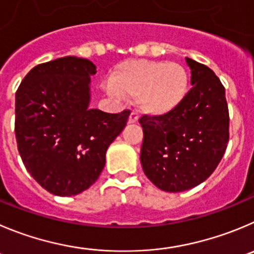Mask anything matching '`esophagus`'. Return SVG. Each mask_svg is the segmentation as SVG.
I'll return each instance as SVG.
<instances>
[{
    "instance_id": "obj_1",
    "label": "esophagus",
    "mask_w": 254,
    "mask_h": 254,
    "mask_svg": "<svg viewBox=\"0 0 254 254\" xmlns=\"http://www.w3.org/2000/svg\"><path fill=\"white\" fill-rule=\"evenodd\" d=\"M139 120V115H138V113H136V111H132L131 114H130V116H129V120H127V123H129V124H134V123H136Z\"/></svg>"
}]
</instances>
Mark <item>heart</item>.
<instances>
[{"label":"heart","mask_w":254,"mask_h":254,"mask_svg":"<svg viewBox=\"0 0 254 254\" xmlns=\"http://www.w3.org/2000/svg\"><path fill=\"white\" fill-rule=\"evenodd\" d=\"M108 92L115 98L135 96L139 110L163 116L179 108L189 91L190 77L178 63L132 60L123 63L110 77Z\"/></svg>","instance_id":"b5f03b06"}]
</instances>
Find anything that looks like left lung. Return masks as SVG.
<instances>
[{
  "mask_svg": "<svg viewBox=\"0 0 254 254\" xmlns=\"http://www.w3.org/2000/svg\"><path fill=\"white\" fill-rule=\"evenodd\" d=\"M190 82L186 100L163 116H141L140 162L149 181L178 193L209 178L223 158L229 139L226 90L208 66L186 59Z\"/></svg>",
  "mask_w": 254,
  "mask_h": 254,
  "instance_id": "obj_1",
  "label": "left lung"
}]
</instances>
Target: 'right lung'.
I'll return each mask as SVG.
<instances>
[{
	"mask_svg": "<svg viewBox=\"0 0 254 254\" xmlns=\"http://www.w3.org/2000/svg\"><path fill=\"white\" fill-rule=\"evenodd\" d=\"M95 73L90 60L66 56L35 66L16 91L18 153L31 177L55 195H76L98 181L130 115L90 108Z\"/></svg>",
	"mask_w": 254,
	"mask_h": 254,
	"instance_id": "add662e5",
	"label": "right lung"
}]
</instances>
